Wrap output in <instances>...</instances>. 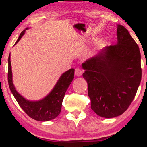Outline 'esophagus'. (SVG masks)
<instances>
[{"instance_id": "34e87169", "label": "esophagus", "mask_w": 147, "mask_h": 147, "mask_svg": "<svg viewBox=\"0 0 147 147\" xmlns=\"http://www.w3.org/2000/svg\"><path fill=\"white\" fill-rule=\"evenodd\" d=\"M75 75L77 76V77H80V76H82V70H81V69H79V68L75 69Z\"/></svg>"}]
</instances>
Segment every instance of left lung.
I'll return each instance as SVG.
<instances>
[{
	"mask_svg": "<svg viewBox=\"0 0 147 147\" xmlns=\"http://www.w3.org/2000/svg\"><path fill=\"white\" fill-rule=\"evenodd\" d=\"M117 43L82 63L91 109L99 116L122 115L133 102L142 78L139 47L127 30L117 26Z\"/></svg>",
	"mask_w": 147,
	"mask_h": 147,
	"instance_id": "left-lung-1",
	"label": "left lung"
}]
</instances>
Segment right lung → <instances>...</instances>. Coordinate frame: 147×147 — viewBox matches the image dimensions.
Listing matches in <instances>:
<instances>
[{
    "label": "right lung",
    "instance_id": "right-lung-1",
    "mask_svg": "<svg viewBox=\"0 0 147 147\" xmlns=\"http://www.w3.org/2000/svg\"><path fill=\"white\" fill-rule=\"evenodd\" d=\"M28 29L29 28H27L22 32L17 41L15 43V45L21 40ZM74 74L75 70L73 68L63 72L52 90L44 98L40 100L30 101L20 95L15 88L12 81L10 54L8 57V84L10 90L21 109L28 116L37 121L46 122L52 120L60 114L64 95L73 80Z\"/></svg>",
    "mask_w": 147,
    "mask_h": 147
}]
</instances>
